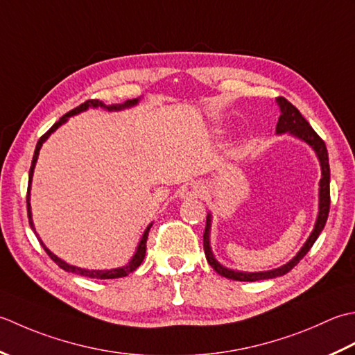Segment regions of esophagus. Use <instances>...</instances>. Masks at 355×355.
<instances>
[{"label": "esophagus", "mask_w": 355, "mask_h": 355, "mask_svg": "<svg viewBox=\"0 0 355 355\" xmlns=\"http://www.w3.org/2000/svg\"><path fill=\"white\" fill-rule=\"evenodd\" d=\"M202 190L199 184H188L182 190V198H199Z\"/></svg>", "instance_id": "1"}]
</instances>
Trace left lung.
I'll use <instances>...</instances> for the list:
<instances>
[{
    "label": "left lung",
    "mask_w": 355,
    "mask_h": 355,
    "mask_svg": "<svg viewBox=\"0 0 355 355\" xmlns=\"http://www.w3.org/2000/svg\"><path fill=\"white\" fill-rule=\"evenodd\" d=\"M276 103L280 108V116L279 122L276 125V133L277 135H291L295 139H300L302 142L308 144V146L313 148L317 159H319L320 164V171L322 178L319 180V213H317V219L314 223V228L311 231L309 237L306 242L303 243V247L299 250L297 254H295L289 262L285 265L279 266V268H272L268 271H239L228 268V266L222 265L218 259H216L214 252L211 250V242H209V233H211V222H213V214L209 211L207 214V227L204 233V250H205V257L207 262L211 265V268L220 274L222 277L233 279L239 282H256V280H265V279H274L279 276H284V274L291 271L295 265H297L300 260L306 256V252L313 247L317 237L320 236L322 230L324 228V223H327L328 214H329V159H328V150L322 137L317 135L313 127L308 124V121L302 116L300 112L295 108L291 103H288L285 98H277Z\"/></svg>",
    "instance_id": "left-lung-1"
}]
</instances>
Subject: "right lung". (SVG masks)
Listing matches in <instances>:
<instances>
[{
    "label": "right lung",
    "mask_w": 355,
    "mask_h": 355,
    "mask_svg": "<svg viewBox=\"0 0 355 355\" xmlns=\"http://www.w3.org/2000/svg\"><path fill=\"white\" fill-rule=\"evenodd\" d=\"M141 98H136V99H128L125 101L124 104H112V105H105L103 101H98V99H92V101H85L84 104H81L79 107L73 108V110H70L69 113L64 114V116L55 122V124L50 127V130L47 133L42 135L40 137L38 144H36V148H35V153H33V159H32V165H31V171H28V188H27V214H28V223H31V228L33 230V233L36 234V237H38V241L41 243V247L46 250L47 254L50 256V259L53 260V262L60 266V268H62L64 271L67 272H75V274H79V276H84V277H90V279H118V277H125L128 276L130 272H133L137 266H139L142 263L144 257H146V250H147V237H148V231L151 228V225H153V222L150 223V225L146 228V231H144V234L141 237L139 243H137L136 247V251L135 254L132 256V259L128 260V262L125 265L119 266V268H112V270H87V268H79V266H75V265H70L67 263L66 260H62L58 257L56 254H53L52 251H50L44 242L41 241L38 233H36L35 230V225H33V218H32V207H31V188H32V179H33V171H35V165H36V161H38V156H40V150L42 147V144H44L49 136L52 135L53 132H56L58 128H60L62 124H66V122L69 121V118L75 116V114H79L83 112H87L89 108H104V110L107 112H121V110H125V108H130V107H135L137 103H139Z\"/></svg>",
    "instance_id": "1"
}]
</instances>
